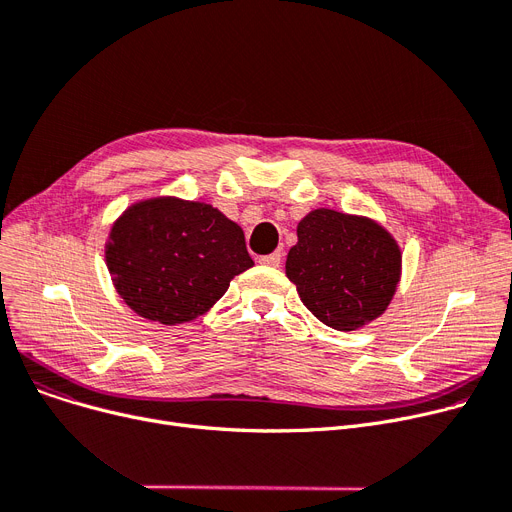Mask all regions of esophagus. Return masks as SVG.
<instances>
[{
    "mask_svg": "<svg viewBox=\"0 0 512 512\" xmlns=\"http://www.w3.org/2000/svg\"><path fill=\"white\" fill-rule=\"evenodd\" d=\"M280 261H282V253H270V255H263V257H259V263L261 265H270V267H278L280 265Z\"/></svg>",
    "mask_w": 512,
    "mask_h": 512,
    "instance_id": "34e87169",
    "label": "esophagus"
}]
</instances>
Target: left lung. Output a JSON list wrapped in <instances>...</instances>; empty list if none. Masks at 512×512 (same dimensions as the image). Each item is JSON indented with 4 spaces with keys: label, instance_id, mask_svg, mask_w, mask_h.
<instances>
[{
    "label": "left lung",
    "instance_id": "left-lung-1",
    "mask_svg": "<svg viewBox=\"0 0 512 512\" xmlns=\"http://www.w3.org/2000/svg\"><path fill=\"white\" fill-rule=\"evenodd\" d=\"M297 236L286 276L321 324L353 332L388 309L402 274V251L380 222L319 207L299 222Z\"/></svg>",
    "mask_w": 512,
    "mask_h": 512
}]
</instances>
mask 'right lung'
<instances>
[{
    "label": "right lung",
    "instance_id": "obj_1",
    "mask_svg": "<svg viewBox=\"0 0 512 512\" xmlns=\"http://www.w3.org/2000/svg\"><path fill=\"white\" fill-rule=\"evenodd\" d=\"M105 263L124 303L164 326L207 313L255 265L245 232L218 207L170 195L122 211L105 240Z\"/></svg>",
    "mask_w": 512,
    "mask_h": 512
}]
</instances>
